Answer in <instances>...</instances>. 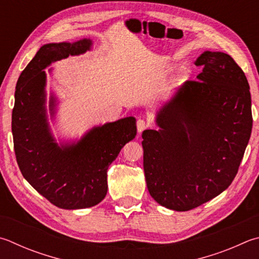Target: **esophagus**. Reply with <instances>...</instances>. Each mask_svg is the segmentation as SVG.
<instances>
[{
    "label": "esophagus",
    "instance_id": "1",
    "mask_svg": "<svg viewBox=\"0 0 259 259\" xmlns=\"http://www.w3.org/2000/svg\"><path fill=\"white\" fill-rule=\"evenodd\" d=\"M147 126H148V124H147V122H146L145 120L139 119V120L137 121V129H138V133H139V134L143 133V131H144L145 129H147Z\"/></svg>",
    "mask_w": 259,
    "mask_h": 259
}]
</instances>
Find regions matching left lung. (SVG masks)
Returning <instances> with one entry per match:
<instances>
[{"instance_id": "obj_1", "label": "left lung", "mask_w": 259, "mask_h": 259, "mask_svg": "<svg viewBox=\"0 0 259 259\" xmlns=\"http://www.w3.org/2000/svg\"><path fill=\"white\" fill-rule=\"evenodd\" d=\"M203 72L186 81L156 114L157 130L143 133L150 196L186 211L215 198L238 173L252 128L251 96L241 68L223 52L195 61Z\"/></svg>"}]
</instances>
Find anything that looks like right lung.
I'll use <instances>...</instances> for the list:
<instances>
[{
	"mask_svg": "<svg viewBox=\"0 0 259 259\" xmlns=\"http://www.w3.org/2000/svg\"><path fill=\"white\" fill-rule=\"evenodd\" d=\"M92 45L89 38L43 45L21 72L15 93L12 135L19 168L34 189L63 209L93 207L105 198L107 168L137 135L134 116L94 126L77 143L58 144L52 135L45 69L69 55L84 53ZM56 104L52 93V119Z\"/></svg>",
	"mask_w": 259,
	"mask_h": 259,
	"instance_id": "1",
	"label": "right lung"
}]
</instances>
